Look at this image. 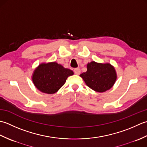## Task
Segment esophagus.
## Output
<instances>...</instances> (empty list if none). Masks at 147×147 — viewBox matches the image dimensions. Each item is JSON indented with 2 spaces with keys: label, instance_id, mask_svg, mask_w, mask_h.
<instances>
[{
  "label": "esophagus",
  "instance_id": "obj_1",
  "mask_svg": "<svg viewBox=\"0 0 147 147\" xmlns=\"http://www.w3.org/2000/svg\"><path fill=\"white\" fill-rule=\"evenodd\" d=\"M74 73L76 74V75H79V74H80V68H75V69H74Z\"/></svg>",
  "mask_w": 147,
  "mask_h": 147
}]
</instances>
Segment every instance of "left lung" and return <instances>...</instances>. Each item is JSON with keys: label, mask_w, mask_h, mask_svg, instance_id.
I'll return each instance as SVG.
<instances>
[{"label": "left lung", "mask_w": 147, "mask_h": 147, "mask_svg": "<svg viewBox=\"0 0 147 147\" xmlns=\"http://www.w3.org/2000/svg\"><path fill=\"white\" fill-rule=\"evenodd\" d=\"M86 84L98 92L111 89L117 78L115 68L109 63L91 61L87 64V71L80 75Z\"/></svg>", "instance_id": "obj_1"}]
</instances>
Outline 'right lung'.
<instances>
[{
    "instance_id": "right-lung-1",
    "label": "right lung",
    "mask_w": 147,
    "mask_h": 147,
    "mask_svg": "<svg viewBox=\"0 0 147 147\" xmlns=\"http://www.w3.org/2000/svg\"><path fill=\"white\" fill-rule=\"evenodd\" d=\"M74 71L55 61L42 63L33 71L32 79L38 91L46 94H54L65 84L67 78Z\"/></svg>"
}]
</instances>
